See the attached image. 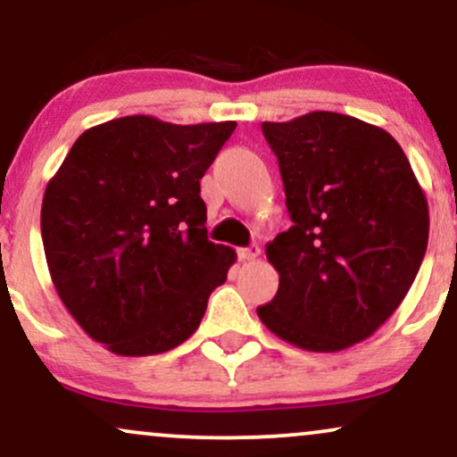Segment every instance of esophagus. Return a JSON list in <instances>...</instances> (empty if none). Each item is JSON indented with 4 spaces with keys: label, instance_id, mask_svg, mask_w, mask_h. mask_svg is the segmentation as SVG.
I'll return each instance as SVG.
<instances>
[{
    "label": "esophagus",
    "instance_id": "34e87169",
    "mask_svg": "<svg viewBox=\"0 0 457 457\" xmlns=\"http://www.w3.org/2000/svg\"><path fill=\"white\" fill-rule=\"evenodd\" d=\"M260 255V246L258 245H251V246H243L238 249V260L240 262H251Z\"/></svg>",
    "mask_w": 457,
    "mask_h": 457
}]
</instances>
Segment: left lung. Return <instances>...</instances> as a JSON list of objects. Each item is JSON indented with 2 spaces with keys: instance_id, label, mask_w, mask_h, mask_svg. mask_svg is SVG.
I'll use <instances>...</instances> for the list:
<instances>
[{
  "instance_id": "left-lung-1",
  "label": "left lung",
  "mask_w": 457,
  "mask_h": 457,
  "mask_svg": "<svg viewBox=\"0 0 457 457\" xmlns=\"http://www.w3.org/2000/svg\"><path fill=\"white\" fill-rule=\"evenodd\" d=\"M279 161L292 228L266 245L279 290L264 327L309 353L376 333L411 290L428 249V199L385 129L312 112L262 122Z\"/></svg>"
}]
</instances>
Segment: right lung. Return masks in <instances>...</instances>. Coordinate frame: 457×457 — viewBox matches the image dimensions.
I'll return each instance as SVG.
<instances>
[{"label":"right lung","mask_w":457,"mask_h":457,"mask_svg":"<svg viewBox=\"0 0 457 457\" xmlns=\"http://www.w3.org/2000/svg\"><path fill=\"white\" fill-rule=\"evenodd\" d=\"M236 122L127 115L87 129L46 185L40 232L71 316L120 356L195 333L236 251L208 240L199 180Z\"/></svg>","instance_id":"right-lung-1"}]
</instances>
